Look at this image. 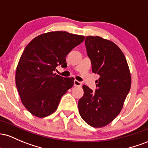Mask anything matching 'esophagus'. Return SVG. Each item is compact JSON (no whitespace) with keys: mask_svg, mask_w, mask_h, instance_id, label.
Returning <instances> with one entry per match:
<instances>
[{"mask_svg":"<svg viewBox=\"0 0 148 148\" xmlns=\"http://www.w3.org/2000/svg\"><path fill=\"white\" fill-rule=\"evenodd\" d=\"M81 84H82V83H81L80 82H79V81L75 79V80H74V86H76V87H79V86H81Z\"/></svg>","mask_w":148,"mask_h":148,"instance_id":"34e87169","label":"esophagus"}]
</instances>
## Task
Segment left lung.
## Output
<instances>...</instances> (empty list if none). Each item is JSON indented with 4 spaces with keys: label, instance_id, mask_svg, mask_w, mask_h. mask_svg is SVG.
I'll list each match as a JSON object with an SVG mask.
<instances>
[{
    "label": "left lung",
    "instance_id": "left-lung-1",
    "mask_svg": "<svg viewBox=\"0 0 148 148\" xmlns=\"http://www.w3.org/2000/svg\"><path fill=\"white\" fill-rule=\"evenodd\" d=\"M84 42L92 72L99 79L95 92L83 85L78 110L86 123L99 128L110 123L122 110L131 88V74L123 52L112 41L87 36Z\"/></svg>",
    "mask_w": 148,
    "mask_h": 148
}]
</instances>
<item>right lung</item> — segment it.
<instances>
[{"label": "right lung", "instance_id": "right-lung-1", "mask_svg": "<svg viewBox=\"0 0 148 148\" xmlns=\"http://www.w3.org/2000/svg\"><path fill=\"white\" fill-rule=\"evenodd\" d=\"M84 36L66 31H52L35 38L22 53L16 71V86L23 105L38 117L57 109L63 96L74 84L73 77L53 73L61 65L67 67V54Z\"/></svg>", "mask_w": 148, "mask_h": 148}]
</instances>
